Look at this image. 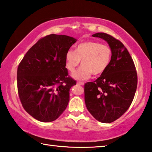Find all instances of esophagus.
I'll use <instances>...</instances> for the list:
<instances>
[{
	"mask_svg": "<svg viewBox=\"0 0 152 152\" xmlns=\"http://www.w3.org/2000/svg\"><path fill=\"white\" fill-rule=\"evenodd\" d=\"M77 84H78V85H80V86H83L84 83V82H77Z\"/></svg>",
	"mask_w": 152,
	"mask_h": 152,
	"instance_id": "1",
	"label": "esophagus"
}]
</instances>
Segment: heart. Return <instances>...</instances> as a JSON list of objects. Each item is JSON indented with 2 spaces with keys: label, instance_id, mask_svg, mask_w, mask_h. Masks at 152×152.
<instances>
[{
  "label": "heart",
  "instance_id": "heart-1",
  "mask_svg": "<svg viewBox=\"0 0 152 152\" xmlns=\"http://www.w3.org/2000/svg\"><path fill=\"white\" fill-rule=\"evenodd\" d=\"M111 57L112 50L109 46L94 41H86L78 44L75 51H67L65 66L72 73L82 61V66L72 76L78 80H86L92 74L94 76L103 74L109 66Z\"/></svg>",
  "mask_w": 152,
  "mask_h": 152
}]
</instances>
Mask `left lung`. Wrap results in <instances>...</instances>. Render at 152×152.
Returning a JSON list of instances; mask_svg holds the SVG:
<instances>
[{
    "instance_id": "obj_1",
    "label": "left lung",
    "mask_w": 152,
    "mask_h": 152,
    "mask_svg": "<svg viewBox=\"0 0 152 152\" xmlns=\"http://www.w3.org/2000/svg\"><path fill=\"white\" fill-rule=\"evenodd\" d=\"M92 37L106 41L112 57L99 78L84 84V101L95 119L109 123L122 116L132 104L137 89V72L132 56L119 40L104 33H95Z\"/></svg>"
}]
</instances>
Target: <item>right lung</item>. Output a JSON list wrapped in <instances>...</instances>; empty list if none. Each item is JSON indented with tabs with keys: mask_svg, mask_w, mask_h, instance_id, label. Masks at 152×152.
<instances>
[{
	"mask_svg": "<svg viewBox=\"0 0 152 152\" xmlns=\"http://www.w3.org/2000/svg\"><path fill=\"white\" fill-rule=\"evenodd\" d=\"M76 39L51 34L31 48L17 69V88L24 109L39 121L51 122L62 114L76 82L68 75L67 51Z\"/></svg>",
	"mask_w": 152,
	"mask_h": 152,
	"instance_id": "1",
	"label": "right lung"
}]
</instances>
